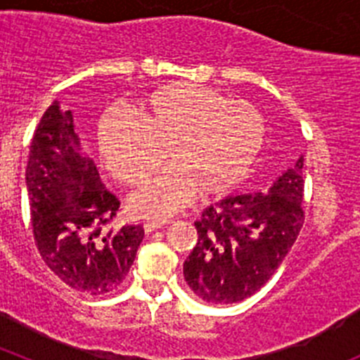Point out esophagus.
<instances>
[{"mask_svg":"<svg viewBox=\"0 0 360 360\" xmlns=\"http://www.w3.org/2000/svg\"><path fill=\"white\" fill-rule=\"evenodd\" d=\"M164 225H167V219H148V221L144 224V231L151 232L155 231V229L164 227Z\"/></svg>","mask_w":360,"mask_h":360,"instance_id":"34e87169","label":"esophagus"}]
</instances>
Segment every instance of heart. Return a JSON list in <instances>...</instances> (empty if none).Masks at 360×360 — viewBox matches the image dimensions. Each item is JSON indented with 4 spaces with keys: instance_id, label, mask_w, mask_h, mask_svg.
I'll return each instance as SVG.
<instances>
[{
    "instance_id": "1",
    "label": "heart",
    "mask_w": 360,
    "mask_h": 360,
    "mask_svg": "<svg viewBox=\"0 0 360 360\" xmlns=\"http://www.w3.org/2000/svg\"><path fill=\"white\" fill-rule=\"evenodd\" d=\"M139 120L110 111L98 126V151L108 173L126 186L141 184L162 160L169 165L129 198V211L162 218L196 193L221 195L243 180L265 142L257 108L229 101L189 82L162 86L136 106Z\"/></svg>"
}]
</instances>
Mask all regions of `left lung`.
I'll return each instance as SVG.
<instances>
[{"label":"left lung","mask_w":360,"mask_h":360,"mask_svg":"<svg viewBox=\"0 0 360 360\" xmlns=\"http://www.w3.org/2000/svg\"><path fill=\"white\" fill-rule=\"evenodd\" d=\"M303 157L279 176L269 193L221 200L195 221V249L184 278L200 299L240 303L269 281L304 224Z\"/></svg>","instance_id":"obj_1"}]
</instances>
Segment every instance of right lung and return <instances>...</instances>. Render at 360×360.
<instances>
[{"mask_svg":"<svg viewBox=\"0 0 360 360\" xmlns=\"http://www.w3.org/2000/svg\"><path fill=\"white\" fill-rule=\"evenodd\" d=\"M27 189L43 262L68 287L91 295L115 290L144 238L142 225L108 229L120 207L94 160L79 155L72 111H44L30 144Z\"/></svg>","mask_w":360,"mask_h":360,"instance_id":"right-lung-1","label":"right lung"}]
</instances>
